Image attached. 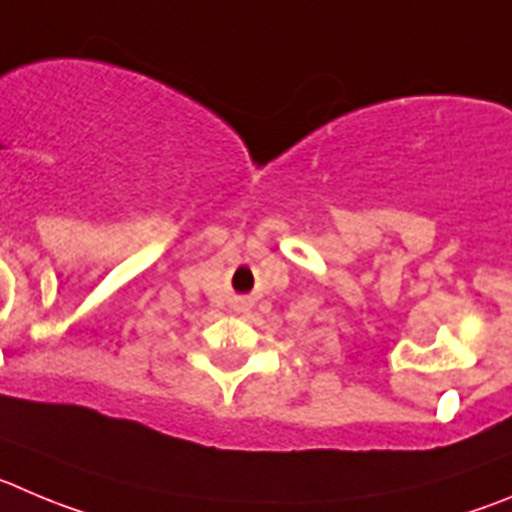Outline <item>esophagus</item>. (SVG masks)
<instances>
[{"instance_id":"obj_1","label":"esophagus","mask_w":512,"mask_h":512,"mask_svg":"<svg viewBox=\"0 0 512 512\" xmlns=\"http://www.w3.org/2000/svg\"><path fill=\"white\" fill-rule=\"evenodd\" d=\"M232 308L237 310V313H245V310L250 308V303H247L245 298H237V300H234V303H232Z\"/></svg>"}]
</instances>
